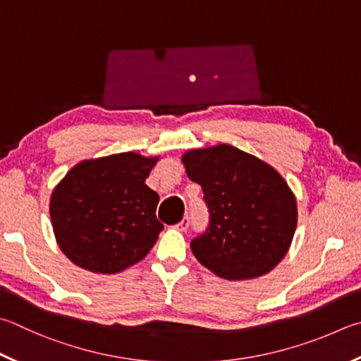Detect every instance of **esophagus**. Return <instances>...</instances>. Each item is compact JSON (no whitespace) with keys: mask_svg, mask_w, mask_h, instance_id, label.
Listing matches in <instances>:
<instances>
[{"mask_svg":"<svg viewBox=\"0 0 361 361\" xmlns=\"http://www.w3.org/2000/svg\"><path fill=\"white\" fill-rule=\"evenodd\" d=\"M176 228H178V231H181V232H185L186 231V228L189 227V216H185V218H183L180 222H178V224H176L175 226Z\"/></svg>","mask_w":361,"mask_h":361,"instance_id":"esophagus-1","label":"esophagus"}]
</instances>
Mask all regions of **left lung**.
Returning <instances> with one entry per match:
<instances>
[{"label":"left lung","instance_id":"obj_1","mask_svg":"<svg viewBox=\"0 0 361 361\" xmlns=\"http://www.w3.org/2000/svg\"><path fill=\"white\" fill-rule=\"evenodd\" d=\"M181 162L209 209L208 228L191 241L195 259L231 281L271 271L289 251L298 219L297 199L278 170L227 143L189 149Z\"/></svg>","mask_w":361,"mask_h":361}]
</instances>
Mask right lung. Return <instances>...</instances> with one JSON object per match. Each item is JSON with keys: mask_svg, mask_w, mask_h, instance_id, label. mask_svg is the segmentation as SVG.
<instances>
[{"mask_svg": "<svg viewBox=\"0 0 361 361\" xmlns=\"http://www.w3.org/2000/svg\"><path fill=\"white\" fill-rule=\"evenodd\" d=\"M159 156L128 152L72 167L50 197L64 255L83 270L114 274L140 262L158 241L159 195L145 185Z\"/></svg>", "mask_w": 361, "mask_h": 361, "instance_id": "obj_1", "label": "right lung"}]
</instances>
